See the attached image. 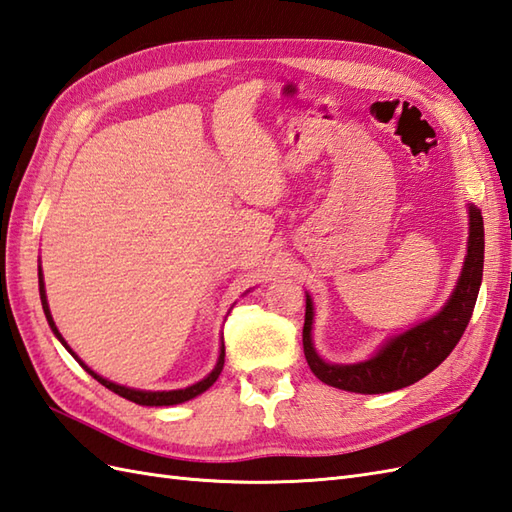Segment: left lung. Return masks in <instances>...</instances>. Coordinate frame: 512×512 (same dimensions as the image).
Here are the masks:
<instances>
[{
    "instance_id": "obj_1",
    "label": "left lung",
    "mask_w": 512,
    "mask_h": 512,
    "mask_svg": "<svg viewBox=\"0 0 512 512\" xmlns=\"http://www.w3.org/2000/svg\"><path fill=\"white\" fill-rule=\"evenodd\" d=\"M484 268V222L478 207H469V242L467 257L462 266L456 290L436 316L419 323L403 334L390 338L371 360L358 364H327L314 349L312 320L314 307L307 294L303 351L312 373L325 382L349 392L379 395L419 382L454 351L471 320L475 301H478Z\"/></svg>"
}]
</instances>
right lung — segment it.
Returning <instances> with one entry per match:
<instances>
[{"label": "right lung", "mask_w": 512, "mask_h": 512, "mask_svg": "<svg viewBox=\"0 0 512 512\" xmlns=\"http://www.w3.org/2000/svg\"><path fill=\"white\" fill-rule=\"evenodd\" d=\"M39 294H41V305H43V312H45L47 323H50V327H52V331H54V336L63 342V347H65L71 355H74V358L80 362V366L85 368V371H87L93 379H98V382H100L102 386L113 390L115 395H120V397H124V399H128V401L139 403V406H174V403L189 401V399L198 397L200 392H205L209 386H213V382H216V379H218L220 373H222V366H224V344H222V349H220V358H218L216 368H213V371H211L205 379H200V382L194 384V386H187V388H181V390H161V392L157 390V392H150V390H135V388H126V386H120V384H113V382H109V379H104V377H100L98 373H93L91 368H89L85 362H82L74 351H71V349L67 347V342H65V338L61 336V331L56 329L54 318H52V314H50V305H47L41 266H39Z\"/></svg>", "instance_id": "add662e5"}]
</instances>
